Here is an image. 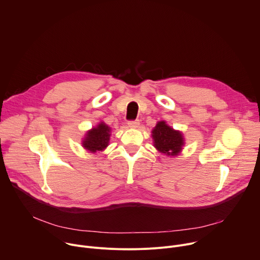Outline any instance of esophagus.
Returning <instances> with one entry per match:
<instances>
[{"label":"esophagus","mask_w":260,"mask_h":260,"mask_svg":"<svg viewBox=\"0 0 260 260\" xmlns=\"http://www.w3.org/2000/svg\"><path fill=\"white\" fill-rule=\"evenodd\" d=\"M139 124H140V122H139V120H129L128 121V126L131 127V128H136V127H138L139 126Z\"/></svg>","instance_id":"34e87169"}]
</instances>
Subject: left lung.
I'll return each instance as SVG.
<instances>
[{
  "label": "left lung",
  "instance_id": "1",
  "mask_svg": "<svg viewBox=\"0 0 260 260\" xmlns=\"http://www.w3.org/2000/svg\"><path fill=\"white\" fill-rule=\"evenodd\" d=\"M154 146L162 153L177 155L184 144L182 134L174 131L165 121H159L152 131Z\"/></svg>",
  "mask_w": 260,
  "mask_h": 260
}]
</instances>
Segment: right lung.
<instances>
[{
	"instance_id": "right-lung-1",
	"label": "right lung",
	"mask_w": 260,
	"mask_h": 260,
	"mask_svg": "<svg viewBox=\"0 0 260 260\" xmlns=\"http://www.w3.org/2000/svg\"><path fill=\"white\" fill-rule=\"evenodd\" d=\"M109 138L110 127L102 122L87 134V137L83 141V146L91 152L100 151L108 146Z\"/></svg>"
}]
</instances>
